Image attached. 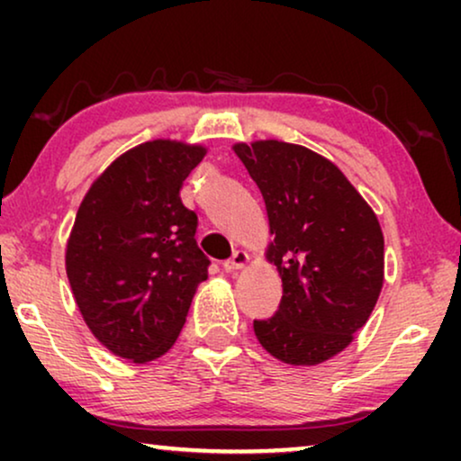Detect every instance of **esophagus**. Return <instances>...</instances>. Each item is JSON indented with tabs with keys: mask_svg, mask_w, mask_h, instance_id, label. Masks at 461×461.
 <instances>
[{
	"mask_svg": "<svg viewBox=\"0 0 461 461\" xmlns=\"http://www.w3.org/2000/svg\"><path fill=\"white\" fill-rule=\"evenodd\" d=\"M249 260H251V258H249L248 251L239 249V251H235V254H232L230 260L224 262V270H226V273H237V270L248 267Z\"/></svg>",
	"mask_w": 461,
	"mask_h": 461,
	"instance_id": "34e87169",
	"label": "esophagus"
}]
</instances>
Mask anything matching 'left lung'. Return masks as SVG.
Wrapping results in <instances>:
<instances>
[{
  "mask_svg": "<svg viewBox=\"0 0 461 461\" xmlns=\"http://www.w3.org/2000/svg\"><path fill=\"white\" fill-rule=\"evenodd\" d=\"M267 205L275 239L267 260L281 276L275 317L254 321L262 348L294 367L330 361L367 323L384 285L375 212L336 163L283 140L237 142Z\"/></svg>",
  "mask_w": 461,
  "mask_h": 461,
  "instance_id": "obj_1",
  "label": "left lung"
}]
</instances>
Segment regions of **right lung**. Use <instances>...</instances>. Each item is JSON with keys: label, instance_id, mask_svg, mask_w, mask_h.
Listing matches in <instances>:
<instances>
[{"label": "right lung", "instance_id": "right-lung-1", "mask_svg": "<svg viewBox=\"0 0 461 461\" xmlns=\"http://www.w3.org/2000/svg\"><path fill=\"white\" fill-rule=\"evenodd\" d=\"M207 149L169 138L119 155L87 188L65 268L92 336L128 363H149L178 339L207 260L197 213L180 188Z\"/></svg>", "mask_w": 461, "mask_h": 461}]
</instances>
